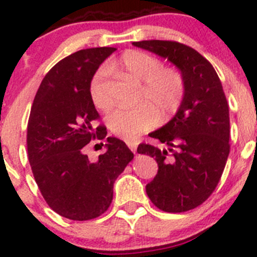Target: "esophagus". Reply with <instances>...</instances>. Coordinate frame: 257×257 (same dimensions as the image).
<instances>
[{"label": "esophagus", "instance_id": "esophagus-1", "mask_svg": "<svg viewBox=\"0 0 257 257\" xmlns=\"http://www.w3.org/2000/svg\"><path fill=\"white\" fill-rule=\"evenodd\" d=\"M125 143H126V145H128L129 149H131L132 152H133V153L137 152V145H138V143H137V142H134V141H125Z\"/></svg>", "mask_w": 257, "mask_h": 257}]
</instances>
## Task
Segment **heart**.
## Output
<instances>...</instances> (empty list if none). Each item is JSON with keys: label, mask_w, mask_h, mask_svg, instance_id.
Returning <instances> with one entry per match:
<instances>
[{"label": "heart", "mask_w": 257, "mask_h": 257, "mask_svg": "<svg viewBox=\"0 0 257 257\" xmlns=\"http://www.w3.org/2000/svg\"><path fill=\"white\" fill-rule=\"evenodd\" d=\"M108 68L119 69L142 83L138 97L141 104L116 108L107 116V125L114 136L128 141L137 138L154 128L159 118L162 121L169 120L183 105L186 94L185 77L175 67H164L153 54L129 49L108 64ZM107 78L108 69L100 67L89 83L90 99L100 110H108L113 104Z\"/></svg>", "instance_id": "1"}]
</instances>
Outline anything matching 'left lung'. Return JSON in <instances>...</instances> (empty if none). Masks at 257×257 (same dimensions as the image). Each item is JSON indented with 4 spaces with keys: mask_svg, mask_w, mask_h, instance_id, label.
<instances>
[{
    "mask_svg": "<svg viewBox=\"0 0 257 257\" xmlns=\"http://www.w3.org/2000/svg\"><path fill=\"white\" fill-rule=\"evenodd\" d=\"M169 59L184 74L186 94L174 118L149 137L167 145L139 144L137 152L154 158L158 174L147 194L158 209L184 212L201 205L219 184L230 153L229 105L219 76L198 51L175 41L133 42Z\"/></svg>",
    "mask_w": 257,
    "mask_h": 257,
    "instance_id": "8db88e82",
    "label": "left lung"
}]
</instances>
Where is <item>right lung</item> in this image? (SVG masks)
Here are the masks:
<instances>
[{
    "mask_svg": "<svg viewBox=\"0 0 257 257\" xmlns=\"http://www.w3.org/2000/svg\"><path fill=\"white\" fill-rule=\"evenodd\" d=\"M114 51L82 49L59 61L45 76L31 108L27 153L33 177L49 208L69 220L85 221L107 211L114 181L134 158L123 141L107 138L105 126H94L100 116L89 83ZM103 139L107 152L90 162L85 147Z\"/></svg>",
    "mask_w": 257,
    "mask_h": 257,
    "instance_id": "obj_1",
    "label": "right lung"
}]
</instances>
